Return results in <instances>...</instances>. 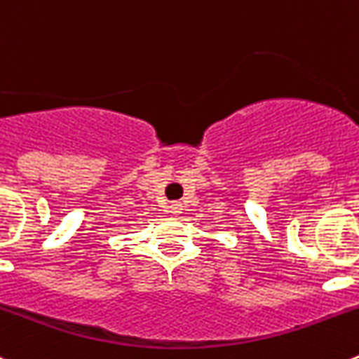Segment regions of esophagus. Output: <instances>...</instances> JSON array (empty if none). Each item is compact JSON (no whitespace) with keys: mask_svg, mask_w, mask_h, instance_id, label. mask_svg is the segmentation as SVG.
<instances>
[{"mask_svg":"<svg viewBox=\"0 0 359 359\" xmlns=\"http://www.w3.org/2000/svg\"><path fill=\"white\" fill-rule=\"evenodd\" d=\"M179 209H180L179 203H173V205H172V212H180Z\"/></svg>","mask_w":359,"mask_h":359,"instance_id":"34e87169","label":"esophagus"}]
</instances>
